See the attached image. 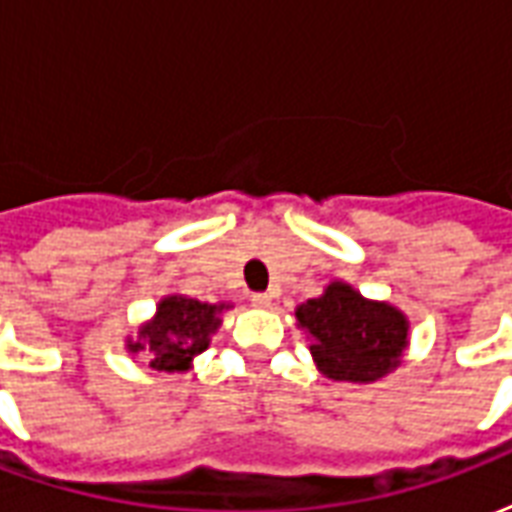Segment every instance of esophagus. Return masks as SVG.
<instances>
[{
  "instance_id": "34e87169",
  "label": "esophagus",
  "mask_w": 512,
  "mask_h": 512,
  "mask_svg": "<svg viewBox=\"0 0 512 512\" xmlns=\"http://www.w3.org/2000/svg\"><path fill=\"white\" fill-rule=\"evenodd\" d=\"M271 301H274L271 293H255V296H252V304H255V307H271Z\"/></svg>"
}]
</instances>
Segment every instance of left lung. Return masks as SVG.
<instances>
[{
	"label": "left lung",
	"instance_id": "1",
	"mask_svg": "<svg viewBox=\"0 0 512 512\" xmlns=\"http://www.w3.org/2000/svg\"><path fill=\"white\" fill-rule=\"evenodd\" d=\"M296 321L307 332L315 365L332 381L373 384L400 365L408 345L406 315L345 282L299 304Z\"/></svg>",
	"mask_w": 512,
	"mask_h": 512
}]
</instances>
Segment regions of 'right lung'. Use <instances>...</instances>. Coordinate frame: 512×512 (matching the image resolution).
Wrapping results in <instances>:
<instances>
[{"instance_id": "obj_1", "label": "right lung", "mask_w": 512, "mask_h": 512, "mask_svg": "<svg viewBox=\"0 0 512 512\" xmlns=\"http://www.w3.org/2000/svg\"><path fill=\"white\" fill-rule=\"evenodd\" d=\"M222 310H227V304H202L180 293L164 296L153 321L139 326L136 340H128L126 348L131 354H145L153 370H189L191 359L211 345V334L222 323Z\"/></svg>"}]
</instances>
